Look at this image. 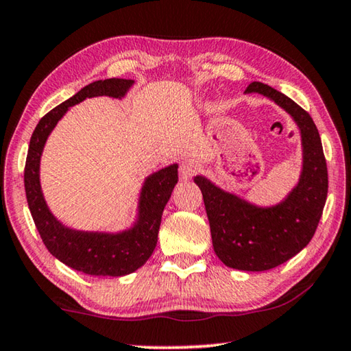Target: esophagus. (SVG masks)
Instances as JSON below:
<instances>
[{"label": "esophagus", "instance_id": "34e87169", "mask_svg": "<svg viewBox=\"0 0 351 351\" xmlns=\"http://www.w3.org/2000/svg\"><path fill=\"white\" fill-rule=\"evenodd\" d=\"M195 170H197L195 164L186 161V162H182V165L180 167V175L182 180H189V178H192V175L195 173Z\"/></svg>", "mask_w": 351, "mask_h": 351}]
</instances>
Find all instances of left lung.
I'll list each match as a JSON object with an SVG mask.
<instances>
[{
	"instance_id": "obj_1",
	"label": "left lung",
	"mask_w": 351,
	"mask_h": 351,
	"mask_svg": "<svg viewBox=\"0 0 351 351\" xmlns=\"http://www.w3.org/2000/svg\"><path fill=\"white\" fill-rule=\"evenodd\" d=\"M245 94L268 97L287 111L299 128V181L280 203L272 206L254 204L203 175L193 181L203 193L217 257L229 268L258 272L285 263L310 243L322 217L328 173L319 132L305 110L261 82H252Z\"/></svg>"
}]
</instances>
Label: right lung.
Returning <instances> with one entry per match:
<instances>
[{
  "mask_svg": "<svg viewBox=\"0 0 351 351\" xmlns=\"http://www.w3.org/2000/svg\"><path fill=\"white\" fill-rule=\"evenodd\" d=\"M133 85L134 80L128 79H106L90 83L41 117L29 144L25 189L29 210L41 240L47 251L62 263L90 276L122 277L138 271L150 258L158 243L164 207L178 182V164H170L145 178L139 192L136 219L130 228L117 232H105L69 228L51 212L40 182L41 154L52 130L71 106L85 99L100 96L121 100Z\"/></svg>",
  "mask_w": 351,
  "mask_h": 351,
  "instance_id": "1",
  "label": "right lung"
}]
</instances>
